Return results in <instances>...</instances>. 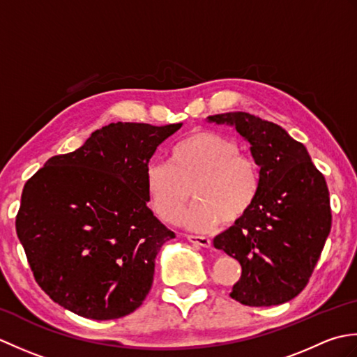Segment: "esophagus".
<instances>
[{
	"instance_id": "obj_1",
	"label": "esophagus",
	"mask_w": 357,
	"mask_h": 357,
	"mask_svg": "<svg viewBox=\"0 0 357 357\" xmlns=\"http://www.w3.org/2000/svg\"><path fill=\"white\" fill-rule=\"evenodd\" d=\"M187 239L192 242V244L204 247V248H210L211 247V241L206 236H196V234H187Z\"/></svg>"
}]
</instances>
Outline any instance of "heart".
Returning <instances> with one entry per match:
<instances>
[{
  "mask_svg": "<svg viewBox=\"0 0 357 357\" xmlns=\"http://www.w3.org/2000/svg\"><path fill=\"white\" fill-rule=\"evenodd\" d=\"M261 190V173L239 144L211 130H196L169 150L167 164L151 162L146 170V192L159 219L181 218L188 229L208 231L224 221L236 224L253 208Z\"/></svg>",
  "mask_w": 357,
  "mask_h": 357,
  "instance_id": "obj_1",
  "label": "heart"
}]
</instances>
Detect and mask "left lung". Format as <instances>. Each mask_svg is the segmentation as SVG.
<instances>
[{"label": "left lung", "mask_w": 357, "mask_h": 357, "mask_svg": "<svg viewBox=\"0 0 357 357\" xmlns=\"http://www.w3.org/2000/svg\"><path fill=\"white\" fill-rule=\"evenodd\" d=\"M234 126L259 165L261 190L253 208L213 245L239 261L241 279L230 293L248 307H271L296 298L322 253L331 229L330 193L304 144L282 127L245 112L208 116Z\"/></svg>", "instance_id": "1"}]
</instances>
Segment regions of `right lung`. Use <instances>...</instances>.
Instances as JSON below:
<instances>
[{
	"label": "right lung",
	"mask_w": 357,
	"mask_h": 357,
	"mask_svg": "<svg viewBox=\"0 0 357 357\" xmlns=\"http://www.w3.org/2000/svg\"><path fill=\"white\" fill-rule=\"evenodd\" d=\"M183 123H112L72 153L52 156L22 188L17 234L44 293L96 321L133 313L174 233L147 207L146 170Z\"/></svg>",
	"instance_id": "obj_1"
}]
</instances>
